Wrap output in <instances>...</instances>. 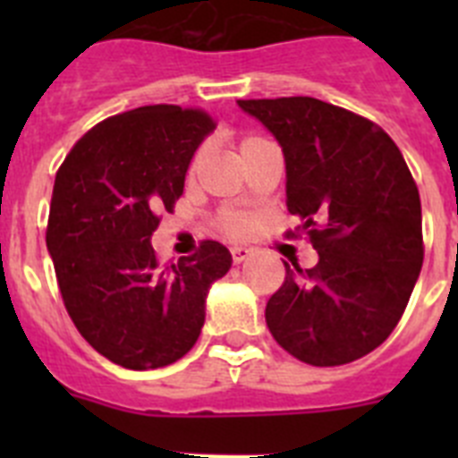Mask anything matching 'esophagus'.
<instances>
[{
    "mask_svg": "<svg viewBox=\"0 0 458 458\" xmlns=\"http://www.w3.org/2000/svg\"><path fill=\"white\" fill-rule=\"evenodd\" d=\"M252 254V250L248 248H232V257H233V264H242L245 259Z\"/></svg>",
    "mask_w": 458,
    "mask_h": 458,
    "instance_id": "obj_1",
    "label": "esophagus"
}]
</instances>
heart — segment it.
<instances>
[{"label":"heart","mask_w":458,"mask_h":458,"mask_svg":"<svg viewBox=\"0 0 458 458\" xmlns=\"http://www.w3.org/2000/svg\"><path fill=\"white\" fill-rule=\"evenodd\" d=\"M254 141H259L257 137H245V140L241 141V151L245 147H250V144H254ZM197 160H199V156L194 157V163H197ZM225 226L232 233H242V232H245V229H248V220H245V217H241V216H236V213H226V216H225Z\"/></svg>","instance_id":"1"}]
</instances>
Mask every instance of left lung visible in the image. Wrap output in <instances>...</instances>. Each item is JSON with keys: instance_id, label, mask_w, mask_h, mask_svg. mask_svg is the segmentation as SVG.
<instances>
[{"instance_id": "1", "label": "left lung", "mask_w": 458, "mask_h": 458, "mask_svg": "<svg viewBox=\"0 0 458 458\" xmlns=\"http://www.w3.org/2000/svg\"><path fill=\"white\" fill-rule=\"evenodd\" d=\"M279 141L286 206L318 264H284L266 323L275 342L314 367L378 349L422 270V204L402 151L380 125L310 96L238 100ZM289 232L291 236H298Z\"/></svg>"}]
</instances>
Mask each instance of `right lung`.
Here are the masks:
<instances>
[{
    "label": "right lung",
    "instance_id": "add662e5",
    "mask_svg": "<svg viewBox=\"0 0 458 458\" xmlns=\"http://www.w3.org/2000/svg\"><path fill=\"white\" fill-rule=\"evenodd\" d=\"M213 128L199 107H137L93 125L56 172L46 242L64 305L93 349L125 369L183 358L199 339L210 284L232 268L217 241L172 266L151 245Z\"/></svg>",
    "mask_w": 458,
    "mask_h": 458
}]
</instances>
